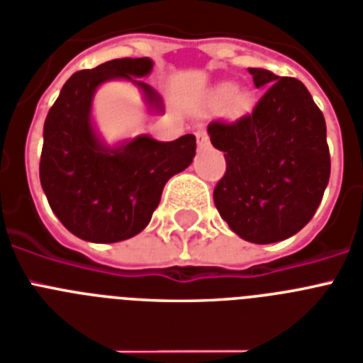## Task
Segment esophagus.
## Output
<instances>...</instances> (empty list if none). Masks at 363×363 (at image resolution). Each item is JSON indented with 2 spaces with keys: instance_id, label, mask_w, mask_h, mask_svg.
<instances>
[{
  "instance_id": "esophagus-1",
  "label": "esophagus",
  "mask_w": 363,
  "mask_h": 363,
  "mask_svg": "<svg viewBox=\"0 0 363 363\" xmlns=\"http://www.w3.org/2000/svg\"><path fill=\"white\" fill-rule=\"evenodd\" d=\"M196 135H197V147H199V149H205V147H208V134L205 128H199Z\"/></svg>"
}]
</instances>
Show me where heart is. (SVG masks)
Wrapping results in <instances>:
<instances>
[{
  "mask_svg": "<svg viewBox=\"0 0 363 363\" xmlns=\"http://www.w3.org/2000/svg\"><path fill=\"white\" fill-rule=\"evenodd\" d=\"M235 85H231V84H225V85H222V87H220V91H218V93H220V96H222V99H233V96H235Z\"/></svg>",
  "mask_w": 363,
  "mask_h": 363,
  "instance_id": "b5f03b06",
  "label": "heart"
}]
</instances>
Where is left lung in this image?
<instances>
[{"label": "left lung", "mask_w": 363, "mask_h": 363, "mask_svg": "<svg viewBox=\"0 0 363 363\" xmlns=\"http://www.w3.org/2000/svg\"><path fill=\"white\" fill-rule=\"evenodd\" d=\"M248 70L264 89L252 113L207 128L225 156L214 205L238 237L272 244L304 228L323 199L330 179L326 123L300 79Z\"/></svg>", "instance_id": "obj_1"}]
</instances>
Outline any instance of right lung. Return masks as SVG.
<instances>
[{"instance_id":"add662e5","label":"right lung","mask_w":363,"mask_h":363,"mask_svg":"<svg viewBox=\"0 0 363 363\" xmlns=\"http://www.w3.org/2000/svg\"><path fill=\"white\" fill-rule=\"evenodd\" d=\"M149 57L111 59L67 79L44 121L40 184L59 222L89 242H121L151 222L162 190L196 156V135L156 141L140 135L117 149L96 140L91 100L102 82L132 79L147 102L162 110L160 96L140 82L151 72Z\"/></svg>"}]
</instances>
